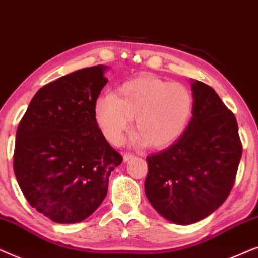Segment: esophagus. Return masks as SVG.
I'll return each mask as SVG.
<instances>
[{"label":"esophagus","mask_w":258,"mask_h":258,"mask_svg":"<svg viewBox=\"0 0 258 258\" xmlns=\"http://www.w3.org/2000/svg\"><path fill=\"white\" fill-rule=\"evenodd\" d=\"M132 158H135V154H133V153H125V154H123V161L131 160Z\"/></svg>","instance_id":"1"}]
</instances>
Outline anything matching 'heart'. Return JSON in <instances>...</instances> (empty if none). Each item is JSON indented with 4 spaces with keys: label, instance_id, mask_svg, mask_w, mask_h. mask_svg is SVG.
Masks as SVG:
<instances>
[{
    "label": "heart",
    "instance_id": "1",
    "mask_svg": "<svg viewBox=\"0 0 258 258\" xmlns=\"http://www.w3.org/2000/svg\"><path fill=\"white\" fill-rule=\"evenodd\" d=\"M195 98L186 86L143 74L99 98L94 115L112 144L122 142L135 116L137 144L161 149L179 139L191 121Z\"/></svg>",
    "mask_w": 258,
    "mask_h": 258
}]
</instances>
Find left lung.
<instances>
[{
	"label": "left lung",
	"instance_id": "8db88e82",
	"mask_svg": "<svg viewBox=\"0 0 258 258\" xmlns=\"http://www.w3.org/2000/svg\"><path fill=\"white\" fill-rule=\"evenodd\" d=\"M191 89L194 114L183 136L146 158L147 199L158 214L181 225L208 217L224 203L242 157L233 113L204 82L192 80Z\"/></svg>",
	"mask_w": 258,
	"mask_h": 258
}]
</instances>
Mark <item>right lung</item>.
<instances>
[{"mask_svg": "<svg viewBox=\"0 0 258 258\" xmlns=\"http://www.w3.org/2000/svg\"><path fill=\"white\" fill-rule=\"evenodd\" d=\"M106 68H82L43 86L17 127L16 180L28 203L53 222L71 224L93 214L122 161L94 115Z\"/></svg>", "mask_w": 258, "mask_h": 258, "instance_id": "obj_1", "label": "right lung"}]
</instances>
